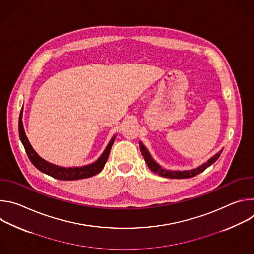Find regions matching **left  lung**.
I'll return each instance as SVG.
<instances>
[{
	"label": "left lung",
	"mask_w": 254,
	"mask_h": 254,
	"mask_svg": "<svg viewBox=\"0 0 254 254\" xmlns=\"http://www.w3.org/2000/svg\"><path fill=\"white\" fill-rule=\"evenodd\" d=\"M139 149H140V152L144 158V161H146V163L148 164L149 168L151 169L152 172L162 176V177H165V178H171V179H186V178H192V177H195L196 175L202 173L204 170H206L208 167H210L213 163L216 162V160L219 158L220 153L216 154L213 158H211L207 163H205L204 165L198 167L197 169H194V170H191V171H168V170H164L162 169L151 157V155L149 154V152L147 151V149L143 147V144H141L140 142V146H139Z\"/></svg>",
	"instance_id": "left-lung-1"
}]
</instances>
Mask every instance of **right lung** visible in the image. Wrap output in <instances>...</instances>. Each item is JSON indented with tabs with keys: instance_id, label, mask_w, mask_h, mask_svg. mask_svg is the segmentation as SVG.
<instances>
[{
	"instance_id": "right-lung-1",
	"label": "right lung",
	"mask_w": 254,
	"mask_h": 254,
	"mask_svg": "<svg viewBox=\"0 0 254 254\" xmlns=\"http://www.w3.org/2000/svg\"><path fill=\"white\" fill-rule=\"evenodd\" d=\"M19 134L21 141L23 143V146L25 148V151L28 155V158L32 162V164L37 168L39 171H41L44 174H47L55 179L58 180H64V181H71V180H79V179H85L92 177L96 174H98L104 167L108 155L111 153V149L113 147V143L115 140V136L112 138V140L108 143V146L106 147L105 151L101 155V157L93 164L89 166H84L80 168H62L58 167L55 165H52L46 161H44L42 158H40L37 153H36L32 146L30 144L25 131L23 127V123H22V112L20 115L19 119Z\"/></svg>"
}]
</instances>
